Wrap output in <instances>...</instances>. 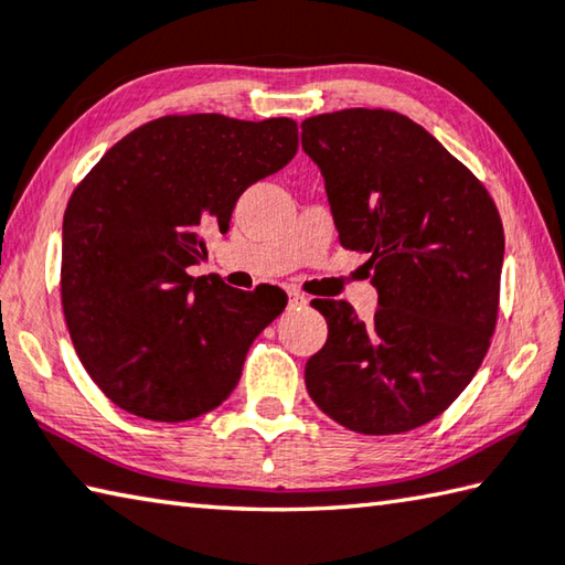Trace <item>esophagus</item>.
Instances as JSON below:
<instances>
[{
	"label": "esophagus",
	"mask_w": 565,
	"mask_h": 565,
	"mask_svg": "<svg viewBox=\"0 0 565 565\" xmlns=\"http://www.w3.org/2000/svg\"><path fill=\"white\" fill-rule=\"evenodd\" d=\"M289 306L291 309H303V306H309V299L299 291H289Z\"/></svg>",
	"instance_id": "1"
}]
</instances>
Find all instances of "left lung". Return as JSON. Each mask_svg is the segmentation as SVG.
I'll return each mask as SVG.
<instances>
[{"instance_id":"1","label":"left lung","mask_w":565,"mask_h":565,"mask_svg":"<svg viewBox=\"0 0 565 565\" xmlns=\"http://www.w3.org/2000/svg\"><path fill=\"white\" fill-rule=\"evenodd\" d=\"M345 249L371 254L373 321L316 299L326 345L306 390L335 423L397 435L455 403L484 361L499 311L504 227L471 172L407 116L345 108L301 122Z\"/></svg>"}]
</instances>
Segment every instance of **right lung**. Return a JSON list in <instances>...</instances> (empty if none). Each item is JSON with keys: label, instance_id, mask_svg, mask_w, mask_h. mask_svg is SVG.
Listing matches in <instances>:
<instances>
[{"label": "right lung", "instance_id": "obj_1", "mask_svg": "<svg viewBox=\"0 0 565 565\" xmlns=\"http://www.w3.org/2000/svg\"><path fill=\"white\" fill-rule=\"evenodd\" d=\"M299 150L291 118L166 116L118 140L71 194L61 303L81 363L118 407L184 423L237 387L249 345L286 309L276 286L190 276L207 230Z\"/></svg>", "mask_w": 565, "mask_h": 565}]
</instances>
